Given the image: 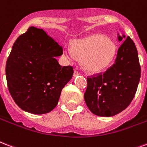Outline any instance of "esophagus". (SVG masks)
<instances>
[{
    "label": "esophagus",
    "mask_w": 147,
    "mask_h": 147,
    "mask_svg": "<svg viewBox=\"0 0 147 147\" xmlns=\"http://www.w3.org/2000/svg\"><path fill=\"white\" fill-rule=\"evenodd\" d=\"M79 75H80V73H79L78 71H76H76H74V76H75V77L79 76Z\"/></svg>",
    "instance_id": "obj_1"
}]
</instances>
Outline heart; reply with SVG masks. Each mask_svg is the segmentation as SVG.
<instances>
[{"label":"heart","instance_id":"heart-1","mask_svg":"<svg viewBox=\"0 0 147 147\" xmlns=\"http://www.w3.org/2000/svg\"><path fill=\"white\" fill-rule=\"evenodd\" d=\"M65 52L70 58L76 55L82 59L84 70L96 74L105 71L113 63L116 55V45L104 35L92 34L75 41L72 49L66 47Z\"/></svg>","mask_w":147,"mask_h":147}]
</instances>
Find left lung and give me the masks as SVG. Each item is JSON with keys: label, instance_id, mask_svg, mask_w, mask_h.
<instances>
[{"label": "left lung", "instance_id": "obj_1", "mask_svg": "<svg viewBox=\"0 0 147 147\" xmlns=\"http://www.w3.org/2000/svg\"><path fill=\"white\" fill-rule=\"evenodd\" d=\"M118 40L123 43L115 63L102 75L87 78L84 98L96 116L110 117L121 113L130 104L138 87L141 69L136 45L124 34L118 33Z\"/></svg>", "mask_w": 147, "mask_h": 147}]
</instances>
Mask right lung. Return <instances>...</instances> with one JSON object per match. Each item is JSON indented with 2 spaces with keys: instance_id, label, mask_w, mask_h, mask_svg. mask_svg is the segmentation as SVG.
Listing matches in <instances>:
<instances>
[{
  "instance_id": "add662e5",
  "label": "right lung",
  "mask_w": 147,
  "mask_h": 147,
  "mask_svg": "<svg viewBox=\"0 0 147 147\" xmlns=\"http://www.w3.org/2000/svg\"><path fill=\"white\" fill-rule=\"evenodd\" d=\"M59 44L42 29L30 27L17 38L6 63L8 90L22 110L32 114L51 112L73 76L71 66H61Z\"/></svg>"
}]
</instances>
